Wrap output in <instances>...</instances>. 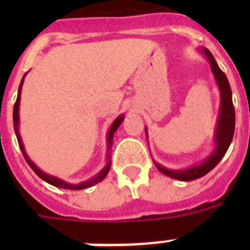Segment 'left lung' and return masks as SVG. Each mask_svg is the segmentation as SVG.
<instances>
[{
	"instance_id": "1",
	"label": "left lung",
	"mask_w": 250,
	"mask_h": 250,
	"mask_svg": "<svg viewBox=\"0 0 250 250\" xmlns=\"http://www.w3.org/2000/svg\"><path fill=\"white\" fill-rule=\"evenodd\" d=\"M203 51H204L205 56L208 57L209 62H210L211 71H213L214 76H215L216 83L219 85L220 95H222V107H220L219 121H218L215 135V151L203 164L196 165V167H193L187 170H169L160 167L159 164H155L159 171H161L163 174L170 176V178L178 179V180H184V182L202 178V176H204L205 174H208L211 169L216 167V164L222 160V158L225 155L227 150H228L229 145H230L231 140H233L234 129H235V111H234L231 89L228 79H227L224 72L219 68L210 51L208 50V48H203Z\"/></svg>"
}]
</instances>
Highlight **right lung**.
Segmentation results:
<instances>
[{
	"instance_id": "add662e5",
	"label": "right lung",
	"mask_w": 250,
	"mask_h": 250,
	"mask_svg": "<svg viewBox=\"0 0 250 250\" xmlns=\"http://www.w3.org/2000/svg\"><path fill=\"white\" fill-rule=\"evenodd\" d=\"M22 83H23V79H22L21 83H20V87H19V95H17V99H16V103L13 105V127H15V132H16V136H17V141H19V145H20V149H21L22 154L25 156L26 161H27V164L30 165L31 169L34 170L35 173L40 176L41 179H43L45 182H47L48 184H52L55 187H59V188H63V189H70V190H80V189H85V188H89L92 187V185L98 184L99 182H101L107 173H109L110 167H111V159H110V155L107 156V163H106V167L101 170L100 173L98 175L95 176V178L90 179L89 182H85V183H81V184H67V183L62 182V180H60V179L55 178V176H50L47 174L42 173L36 165L32 163V161L28 159V156L26 155L25 149H23V145H22V141H21V136H20V132H19V105H20V94H21V87H22ZM124 120V116H119L116 120L114 121V124L111 125L110 127V131H109V135H107V143H109V149L112 146V139H114V134L115 131L118 130V127L120 126V124L123 123Z\"/></svg>"
}]
</instances>
